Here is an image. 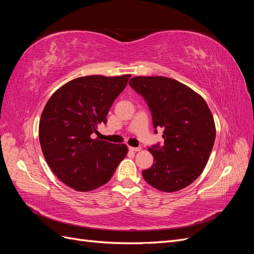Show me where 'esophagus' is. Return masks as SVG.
Wrapping results in <instances>:
<instances>
[{"instance_id":"34e87169","label":"esophagus","mask_w":254,"mask_h":254,"mask_svg":"<svg viewBox=\"0 0 254 254\" xmlns=\"http://www.w3.org/2000/svg\"><path fill=\"white\" fill-rule=\"evenodd\" d=\"M128 149L131 151H140L141 147H132V146H128Z\"/></svg>"}]
</instances>
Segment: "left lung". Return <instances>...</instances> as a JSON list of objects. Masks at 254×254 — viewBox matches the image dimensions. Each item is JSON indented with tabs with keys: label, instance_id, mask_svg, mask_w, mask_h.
Returning a JSON list of instances; mask_svg holds the SVG:
<instances>
[{
	"label": "left lung",
	"instance_id": "obj_1",
	"mask_svg": "<svg viewBox=\"0 0 254 254\" xmlns=\"http://www.w3.org/2000/svg\"><path fill=\"white\" fill-rule=\"evenodd\" d=\"M147 104L152 125L163 130L164 144L152 145L153 164L142 172L155 189L172 193L194 182L209 160L216 130L204 99L186 84L162 76H137L129 81Z\"/></svg>",
	"mask_w": 254,
	"mask_h": 254
}]
</instances>
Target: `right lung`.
<instances>
[{
    "instance_id": "1",
    "label": "right lung",
    "mask_w": 254,
    "mask_h": 254,
    "mask_svg": "<svg viewBox=\"0 0 254 254\" xmlns=\"http://www.w3.org/2000/svg\"><path fill=\"white\" fill-rule=\"evenodd\" d=\"M131 75H91L66 82L45 105L39 123L43 156L53 173L67 187L89 191L108 182L127 155L125 144L91 134L106 124L113 102Z\"/></svg>"
}]
</instances>
